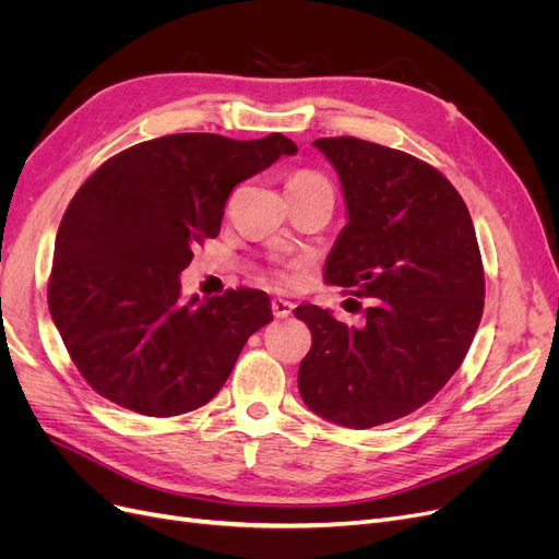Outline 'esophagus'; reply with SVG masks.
I'll list each match as a JSON object with an SVG mask.
<instances>
[{"instance_id": "1", "label": "esophagus", "mask_w": 559, "mask_h": 559, "mask_svg": "<svg viewBox=\"0 0 559 559\" xmlns=\"http://www.w3.org/2000/svg\"><path fill=\"white\" fill-rule=\"evenodd\" d=\"M292 310H294V306H292L289 300H284V298H275V300H273V314H275L277 319L289 317Z\"/></svg>"}]
</instances>
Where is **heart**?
Wrapping results in <instances>:
<instances>
[{
  "label": "heart",
  "instance_id": "heart-1",
  "mask_svg": "<svg viewBox=\"0 0 559 559\" xmlns=\"http://www.w3.org/2000/svg\"><path fill=\"white\" fill-rule=\"evenodd\" d=\"M308 189H321V191L333 193V186L329 183V179L312 170H300L292 175L289 183H286V191H308Z\"/></svg>",
  "mask_w": 559,
  "mask_h": 559
}]
</instances>
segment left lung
Masks as SVG:
<instances>
[{
	"label": "left lung",
	"mask_w": 559,
	"mask_h": 559,
	"mask_svg": "<svg viewBox=\"0 0 559 559\" xmlns=\"http://www.w3.org/2000/svg\"><path fill=\"white\" fill-rule=\"evenodd\" d=\"M343 183L347 226L324 267L326 284L373 298L364 326L298 306L312 347L298 389L335 425L370 429L431 401L462 366L485 306V273L466 202L405 151L357 138H321Z\"/></svg>",
	"instance_id": "8db88e82"
}]
</instances>
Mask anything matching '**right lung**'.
Masks as SVG:
<instances>
[{"label":"right lung","mask_w":559,"mask_h":559,"mask_svg":"<svg viewBox=\"0 0 559 559\" xmlns=\"http://www.w3.org/2000/svg\"><path fill=\"white\" fill-rule=\"evenodd\" d=\"M296 144L280 132L238 142L181 132L105 160L67 207L48 310L99 396L148 417L212 401L245 343L273 321L259 289L181 300L193 247L216 238L230 191Z\"/></svg>","instance_id":"right-lung-1"}]
</instances>
